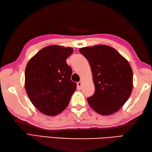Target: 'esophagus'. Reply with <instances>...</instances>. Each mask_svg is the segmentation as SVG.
I'll return each mask as SVG.
<instances>
[{"label": "esophagus", "mask_w": 152, "mask_h": 152, "mask_svg": "<svg viewBox=\"0 0 152 152\" xmlns=\"http://www.w3.org/2000/svg\"><path fill=\"white\" fill-rule=\"evenodd\" d=\"M82 85V81H80V82H78V83H77V88H78V90H80V89H81Z\"/></svg>", "instance_id": "esophagus-1"}]
</instances>
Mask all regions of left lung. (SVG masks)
<instances>
[{"instance_id":"left-lung-1","label":"left lung","mask_w":152,"mask_h":152,"mask_svg":"<svg viewBox=\"0 0 152 152\" xmlns=\"http://www.w3.org/2000/svg\"><path fill=\"white\" fill-rule=\"evenodd\" d=\"M91 67L94 94L87 99L94 111L102 115L117 112L133 89V71L129 61L112 47L97 45L79 50Z\"/></svg>"}]
</instances>
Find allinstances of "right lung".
Listing matches in <instances>:
<instances>
[{"label":"right lung","instance_id":"right-lung-1","mask_svg":"<svg viewBox=\"0 0 152 152\" xmlns=\"http://www.w3.org/2000/svg\"><path fill=\"white\" fill-rule=\"evenodd\" d=\"M73 48L58 45L43 48L30 59L25 68V88L31 102L48 116L60 114L68 107L76 84L66 59Z\"/></svg>","mask_w":152,"mask_h":152}]
</instances>
